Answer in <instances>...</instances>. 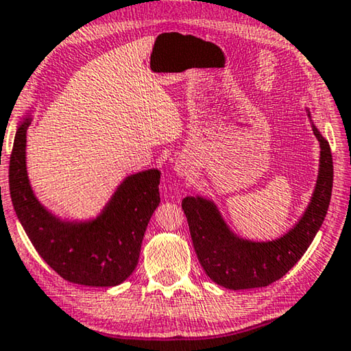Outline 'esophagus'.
<instances>
[{
    "instance_id": "obj_1",
    "label": "esophagus",
    "mask_w": 351,
    "mask_h": 351,
    "mask_svg": "<svg viewBox=\"0 0 351 351\" xmlns=\"http://www.w3.org/2000/svg\"><path fill=\"white\" fill-rule=\"evenodd\" d=\"M175 171H176V175H180V176H187L189 173H191V169H189V164L186 162V160H180V162H176Z\"/></svg>"
}]
</instances>
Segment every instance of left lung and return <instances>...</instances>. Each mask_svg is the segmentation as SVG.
Listing matches in <instances>:
<instances>
[{"instance_id": "8db88e82", "label": "left lung", "mask_w": 351, "mask_h": 351, "mask_svg": "<svg viewBox=\"0 0 351 351\" xmlns=\"http://www.w3.org/2000/svg\"><path fill=\"white\" fill-rule=\"evenodd\" d=\"M308 117L311 119V112ZM320 143L319 175L311 202L295 226L275 241L256 242L231 231L213 199L186 197L182 210L187 217L193 248L210 280L231 291L265 287L285 276L309 248L324 223L332 191V156L330 143L313 123Z\"/></svg>"}]
</instances>
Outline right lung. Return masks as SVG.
Returning <instances> with one entry per match:
<instances>
[{
    "mask_svg": "<svg viewBox=\"0 0 351 351\" xmlns=\"http://www.w3.org/2000/svg\"><path fill=\"white\" fill-rule=\"evenodd\" d=\"M31 112L16 128L9 164L10 198L21 226L37 253L64 280L92 287L121 285L136 269L148 221L160 203V171L149 169L126 176L93 219H60L38 202L27 178Z\"/></svg>",
    "mask_w": 351,
    "mask_h": 351,
    "instance_id": "obj_1",
    "label": "right lung"
}]
</instances>
